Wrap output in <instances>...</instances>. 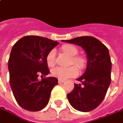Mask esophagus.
<instances>
[{"label":"esophagus","instance_id":"34e87169","mask_svg":"<svg viewBox=\"0 0 123 123\" xmlns=\"http://www.w3.org/2000/svg\"><path fill=\"white\" fill-rule=\"evenodd\" d=\"M65 82V81L64 80H61V79H58V83H62Z\"/></svg>","mask_w":123,"mask_h":123}]
</instances>
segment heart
Here are the masks:
<instances>
[{"label":"heart","mask_w":123,"mask_h":123,"mask_svg":"<svg viewBox=\"0 0 123 123\" xmlns=\"http://www.w3.org/2000/svg\"><path fill=\"white\" fill-rule=\"evenodd\" d=\"M62 50L66 54L73 57V62L77 65L79 68L82 69L86 65V60L81 56H77L78 55V49L71 44H66L62 46ZM46 62L49 67H53L56 62V52L55 50H52L49 52L46 56ZM52 75L58 78V79L65 80L71 77L78 75V69L75 66H71L68 67H57L52 70Z\"/></svg>","instance_id":"b5f03b06"}]
</instances>
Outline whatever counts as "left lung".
Masks as SVG:
<instances>
[{
    "instance_id": "1",
    "label": "left lung",
    "mask_w": 123,
    "mask_h": 123,
    "mask_svg": "<svg viewBox=\"0 0 123 123\" xmlns=\"http://www.w3.org/2000/svg\"><path fill=\"white\" fill-rule=\"evenodd\" d=\"M62 42L78 45L86 54V71L77 79L74 89L67 94L70 104L77 111L90 112L103 101L111 82V63L109 51L100 40L92 36H81Z\"/></svg>"
}]
</instances>
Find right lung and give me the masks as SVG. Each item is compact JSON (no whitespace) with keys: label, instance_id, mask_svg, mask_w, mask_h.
<instances>
[{"label":"right lung","instance_id":"1","mask_svg":"<svg viewBox=\"0 0 123 123\" xmlns=\"http://www.w3.org/2000/svg\"><path fill=\"white\" fill-rule=\"evenodd\" d=\"M58 44L48 38L27 36L12 46L8 63L9 82L17 102L25 110L36 112L47 106L58 79L48 77L39 81L37 77L50 73L46 56Z\"/></svg>","mask_w":123,"mask_h":123}]
</instances>
